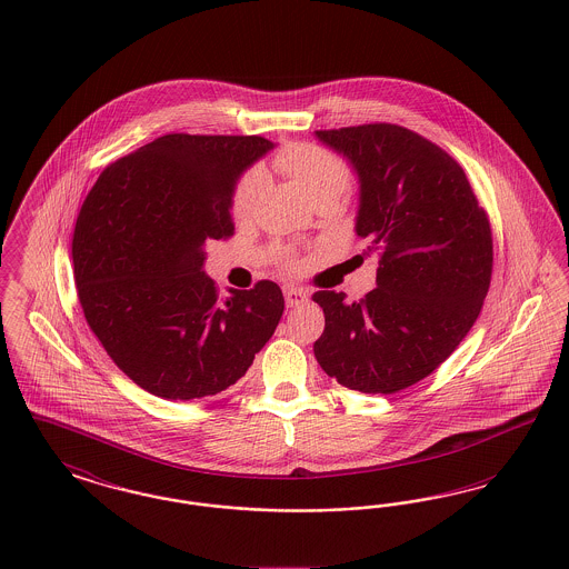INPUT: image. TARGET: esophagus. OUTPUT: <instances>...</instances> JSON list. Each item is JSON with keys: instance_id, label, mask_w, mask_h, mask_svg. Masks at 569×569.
<instances>
[{"instance_id": "34e87169", "label": "esophagus", "mask_w": 569, "mask_h": 569, "mask_svg": "<svg viewBox=\"0 0 569 569\" xmlns=\"http://www.w3.org/2000/svg\"><path fill=\"white\" fill-rule=\"evenodd\" d=\"M283 297H286V305L288 307H298V305H302V302H307V292L305 290H300V288H283Z\"/></svg>"}]
</instances>
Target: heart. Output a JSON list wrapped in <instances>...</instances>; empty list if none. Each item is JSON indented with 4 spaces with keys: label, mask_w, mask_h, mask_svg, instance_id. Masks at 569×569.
I'll return each mask as SVG.
<instances>
[{
    "label": "heart",
    "mask_w": 569,
    "mask_h": 569,
    "mask_svg": "<svg viewBox=\"0 0 569 569\" xmlns=\"http://www.w3.org/2000/svg\"><path fill=\"white\" fill-rule=\"evenodd\" d=\"M272 168L290 179L313 207H332L352 183V168L337 153L313 142H292L279 149L272 158ZM267 188V174L253 166L237 179L230 193V211L237 219L253 216L260 196ZM279 264L295 269L297 258L288 249H279Z\"/></svg>",
    "instance_id": "heart-1"
}]
</instances>
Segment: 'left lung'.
Listing matches in <instances>:
<instances>
[{"label": "left lung", "mask_w": 569, "mask_h": 569, "mask_svg": "<svg viewBox=\"0 0 569 569\" xmlns=\"http://www.w3.org/2000/svg\"><path fill=\"white\" fill-rule=\"evenodd\" d=\"M316 136L360 181L358 237L379 253L378 288L348 302L320 290L326 376L392 395L431 376L478 320L492 274V232L460 163L425 136L365 123Z\"/></svg>", "instance_id": "obj_1"}]
</instances>
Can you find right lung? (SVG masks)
Returning a JSON list of instances; mask_svg holds the SVG:
<instances>
[{
	"label": "right lung",
	"mask_w": 569,
	"mask_h": 569,
	"mask_svg": "<svg viewBox=\"0 0 569 569\" xmlns=\"http://www.w3.org/2000/svg\"><path fill=\"white\" fill-rule=\"evenodd\" d=\"M262 136L166 134L110 163L72 234L82 313L112 362L168 401L237 383L283 313L269 279L219 297L204 244L234 234L230 193Z\"/></svg>",
	"instance_id": "1"
}]
</instances>
